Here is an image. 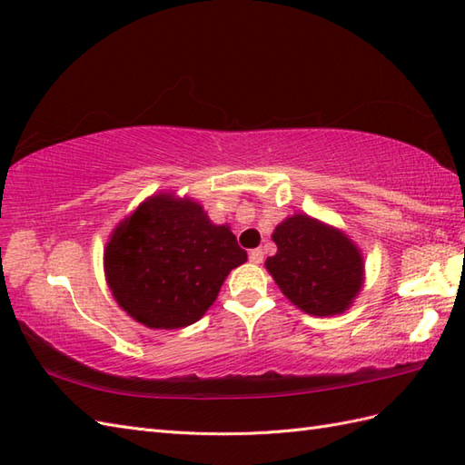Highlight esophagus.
Wrapping results in <instances>:
<instances>
[{
    "label": "esophagus",
    "instance_id": "34e87169",
    "mask_svg": "<svg viewBox=\"0 0 465 465\" xmlns=\"http://www.w3.org/2000/svg\"><path fill=\"white\" fill-rule=\"evenodd\" d=\"M263 260V252L260 248L256 250H250V262L252 263H260Z\"/></svg>",
    "mask_w": 465,
    "mask_h": 465
}]
</instances>
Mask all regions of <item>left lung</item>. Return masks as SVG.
<instances>
[{"label":"left lung","instance_id":"8db88e82","mask_svg":"<svg viewBox=\"0 0 465 465\" xmlns=\"http://www.w3.org/2000/svg\"><path fill=\"white\" fill-rule=\"evenodd\" d=\"M272 240L278 252L266 268L290 302L312 316L347 311L365 278L361 250L347 233L296 213L276 227Z\"/></svg>","mask_w":465,"mask_h":465}]
</instances>
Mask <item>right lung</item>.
<instances>
[{
    "label": "right lung",
    "instance_id": "obj_1",
    "mask_svg": "<svg viewBox=\"0 0 465 465\" xmlns=\"http://www.w3.org/2000/svg\"><path fill=\"white\" fill-rule=\"evenodd\" d=\"M248 253L227 225L209 222L189 197L153 195L116 225L104 250L108 288L149 329H183L215 302Z\"/></svg>",
    "mask_w": 465,
    "mask_h": 465
}]
</instances>
